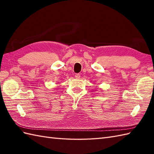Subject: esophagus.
Instances as JSON below:
<instances>
[{
	"instance_id": "1",
	"label": "esophagus",
	"mask_w": 154,
	"mask_h": 154,
	"mask_svg": "<svg viewBox=\"0 0 154 154\" xmlns=\"http://www.w3.org/2000/svg\"><path fill=\"white\" fill-rule=\"evenodd\" d=\"M75 78H76V79H79V78H80V75L79 74H76V75H75Z\"/></svg>"
}]
</instances>
